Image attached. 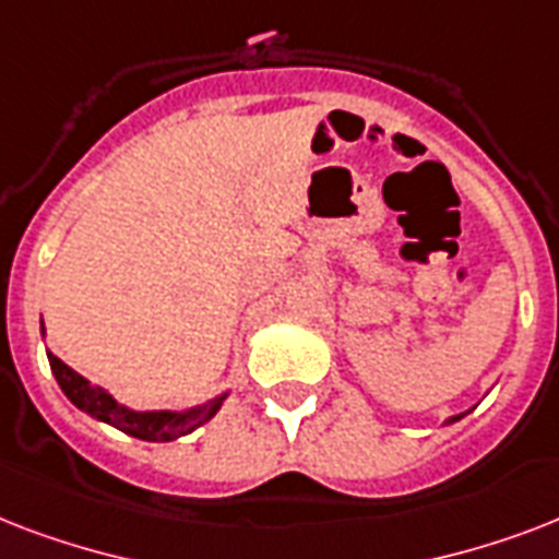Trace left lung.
I'll return each mask as SVG.
<instances>
[{"mask_svg":"<svg viewBox=\"0 0 559 559\" xmlns=\"http://www.w3.org/2000/svg\"><path fill=\"white\" fill-rule=\"evenodd\" d=\"M461 417H464V415H452L450 420H447V424H455V420H461Z\"/></svg>","mask_w":559,"mask_h":559,"instance_id":"obj_1","label":"left lung"}]
</instances>
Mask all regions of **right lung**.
<instances>
[{
    "instance_id": "1",
    "label": "right lung",
    "mask_w": 559,
    "mask_h": 559,
    "mask_svg": "<svg viewBox=\"0 0 559 559\" xmlns=\"http://www.w3.org/2000/svg\"><path fill=\"white\" fill-rule=\"evenodd\" d=\"M46 333V328H43ZM48 366H51V373H55L57 385L63 389V394L72 400L74 406L86 412L95 420H104V424L116 426L124 435H133L139 441H177L182 435L193 432L197 426H202L205 420L217 415L223 400L228 397L219 394V397L202 403V406L186 408V412H135V408L121 406L109 391H104L100 385H92L86 377H81L78 371L66 366L63 359H57L51 350H48Z\"/></svg>"
}]
</instances>
